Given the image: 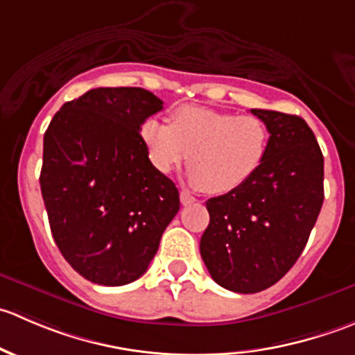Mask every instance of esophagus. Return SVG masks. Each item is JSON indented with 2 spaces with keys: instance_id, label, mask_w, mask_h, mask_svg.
<instances>
[{
  "instance_id": "34e87169",
  "label": "esophagus",
  "mask_w": 355,
  "mask_h": 355,
  "mask_svg": "<svg viewBox=\"0 0 355 355\" xmlns=\"http://www.w3.org/2000/svg\"><path fill=\"white\" fill-rule=\"evenodd\" d=\"M180 200H182V204H184V206H189V204L196 202V198L191 194V192L182 191V192H180Z\"/></svg>"
}]
</instances>
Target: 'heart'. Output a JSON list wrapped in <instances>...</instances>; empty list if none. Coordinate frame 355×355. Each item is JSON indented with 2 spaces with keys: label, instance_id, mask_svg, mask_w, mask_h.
<instances>
[{
  "label": "heart",
  "instance_id": "b5f03b06",
  "mask_svg": "<svg viewBox=\"0 0 355 355\" xmlns=\"http://www.w3.org/2000/svg\"><path fill=\"white\" fill-rule=\"evenodd\" d=\"M141 141L159 173L191 163L189 182L211 194L237 191L259 171L270 148V128L254 114H235L206 106L173 110L170 125L148 118Z\"/></svg>",
  "mask_w": 355,
  "mask_h": 355
}]
</instances>
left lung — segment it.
Returning a JSON list of instances; mask_svg holds the SVG:
<instances>
[{"label":"left lung","instance_id":"8db88e82","mask_svg":"<svg viewBox=\"0 0 355 355\" xmlns=\"http://www.w3.org/2000/svg\"><path fill=\"white\" fill-rule=\"evenodd\" d=\"M270 128L266 159L237 191L206 202L200 256L220 287L256 293L295 264L323 206V153L295 114L250 110Z\"/></svg>","mask_w":355,"mask_h":355}]
</instances>
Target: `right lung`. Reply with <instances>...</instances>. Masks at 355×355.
I'll return each mask as SVG.
<instances>
[{"label": "right lung", "instance_id": "obj_1", "mask_svg": "<svg viewBox=\"0 0 355 355\" xmlns=\"http://www.w3.org/2000/svg\"><path fill=\"white\" fill-rule=\"evenodd\" d=\"M161 110L146 89H91L65 103L44 134L39 182L53 239L92 284L142 277L180 209L178 189L141 141V125Z\"/></svg>", "mask_w": 355, "mask_h": 355}]
</instances>
